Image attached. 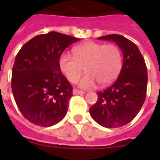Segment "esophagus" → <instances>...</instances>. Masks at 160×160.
<instances>
[{
    "instance_id": "obj_1",
    "label": "esophagus",
    "mask_w": 160,
    "mask_h": 160,
    "mask_svg": "<svg viewBox=\"0 0 160 160\" xmlns=\"http://www.w3.org/2000/svg\"><path fill=\"white\" fill-rule=\"evenodd\" d=\"M85 94V92L84 91H81V90H77V89H74L73 90V95H82Z\"/></svg>"
}]
</instances>
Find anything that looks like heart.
<instances>
[{"label": "heart", "instance_id": "heart-1", "mask_svg": "<svg viewBox=\"0 0 160 160\" xmlns=\"http://www.w3.org/2000/svg\"><path fill=\"white\" fill-rule=\"evenodd\" d=\"M74 56L63 53L59 65L70 83L77 81L85 67L86 74L78 82L84 89L94 87L96 83L105 86L114 81L122 68V55L115 45L87 41L73 49Z\"/></svg>", "mask_w": 160, "mask_h": 160}]
</instances>
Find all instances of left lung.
Returning <instances> with one entry per match:
<instances>
[{"instance_id": "obj_1", "label": "left lung", "mask_w": 160, "mask_h": 160, "mask_svg": "<svg viewBox=\"0 0 160 160\" xmlns=\"http://www.w3.org/2000/svg\"><path fill=\"white\" fill-rule=\"evenodd\" d=\"M99 40L112 41L123 53V65L115 82L98 92V100L90 114L98 124L118 128L132 121L146 97L148 75L145 61L134 42L119 35H108Z\"/></svg>"}]
</instances>
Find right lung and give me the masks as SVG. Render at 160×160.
<instances>
[{"label": "right lung", "instance_id": "obj_1", "mask_svg": "<svg viewBox=\"0 0 160 160\" xmlns=\"http://www.w3.org/2000/svg\"><path fill=\"white\" fill-rule=\"evenodd\" d=\"M78 41L51 31L35 36L16 55L11 89L18 109L32 124L50 127L65 116L73 88L60 71L59 60Z\"/></svg>", "mask_w": 160, "mask_h": 160}]
</instances>
